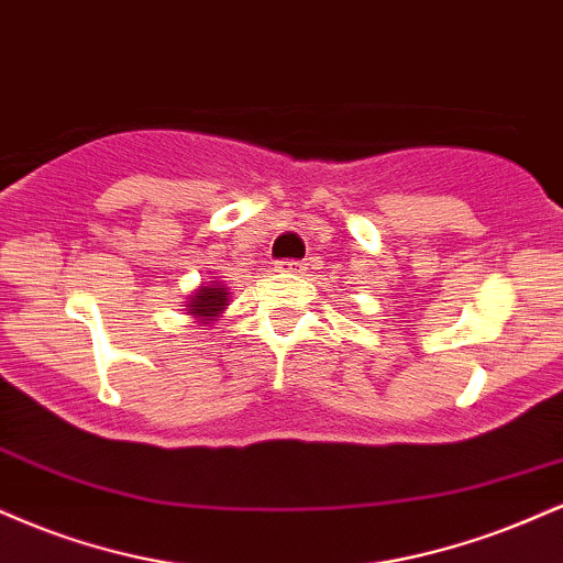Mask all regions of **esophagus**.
Returning <instances> with one entry per match:
<instances>
[{
  "label": "esophagus",
  "mask_w": 563,
  "mask_h": 563,
  "mask_svg": "<svg viewBox=\"0 0 563 563\" xmlns=\"http://www.w3.org/2000/svg\"><path fill=\"white\" fill-rule=\"evenodd\" d=\"M275 269L283 275H301L307 267L296 260H280V262H275Z\"/></svg>",
  "instance_id": "obj_1"
}]
</instances>
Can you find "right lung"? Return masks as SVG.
<instances>
[{
    "instance_id": "obj_1",
    "label": "right lung",
    "mask_w": 563,
    "mask_h": 563,
    "mask_svg": "<svg viewBox=\"0 0 563 563\" xmlns=\"http://www.w3.org/2000/svg\"><path fill=\"white\" fill-rule=\"evenodd\" d=\"M228 301H230L228 288H224L222 283L209 280V283H200V286L196 288V294L190 296V301H187L185 307L192 318L206 325V322L217 320L219 314L228 309Z\"/></svg>"
}]
</instances>
